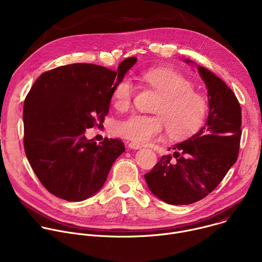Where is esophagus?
I'll return each mask as SVG.
<instances>
[{
    "instance_id": "34e87169",
    "label": "esophagus",
    "mask_w": 262,
    "mask_h": 262,
    "mask_svg": "<svg viewBox=\"0 0 262 262\" xmlns=\"http://www.w3.org/2000/svg\"><path fill=\"white\" fill-rule=\"evenodd\" d=\"M127 146H128V148H130V149H135V150H138V149H141V146L138 145V144H136V143H134V142L127 143Z\"/></svg>"
}]
</instances>
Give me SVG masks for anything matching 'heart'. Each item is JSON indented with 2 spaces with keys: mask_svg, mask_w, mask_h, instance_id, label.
<instances>
[{
  "mask_svg": "<svg viewBox=\"0 0 262 262\" xmlns=\"http://www.w3.org/2000/svg\"><path fill=\"white\" fill-rule=\"evenodd\" d=\"M141 78L161 94L154 111L158 115L133 114L114 126L115 133L136 144L151 143L163 133L184 137L197 130L206 115L205 97L193 90L192 83L181 73L170 68H152L144 71ZM134 88L128 80L120 82L113 94L115 107L126 110L133 99Z\"/></svg>",
  "mask_w": 262,
  "mask_h": 262,
  "instance_id": "obj_1",
  "label": "heart"
}]
</instances>
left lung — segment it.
<instances>
[{"instance_id": "1", "label": "left lung", "mask_w": 262, "mask_h": 262, "mask_svg": "<svg viewBox=\"0 0 262 262\" xmlns=\"http://www.w3.org/2000/svg\"><path fill=\"white\" fill-rule=\"evenodd\" d=\"M185 63L195 64L185 59ZM207 88L208 116L205 125L191 138L175 144L173 155L145 174L151 193L172 205L197 202L225 177L238 157L242 135V108L232 92L220 78L197 65ZM170 149V148H169Z\"/></svg>"}]
</instances>
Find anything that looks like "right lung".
I'll return each instance as SVG.
<instances>
[{
	"mask_svg": "<svg viewBox=\"0 0 262 262\" xmlns=\"http://www.w3.org/2000/svg\"><path fill=\"white\" fill-rule=\"evenodd\" d=\"M136 62V57L123 60L117 71L87 63L60 66L32 86L24 103L25 152L53 195L76 202L90 198L125 151L118 139L96 144L85 132L102 124L116 86Z\"/></svg>",
	"mask_w": 262,
	"mask_h": 262,
	"instance_id": "right-lung-1",
	"label": "right lung"
}]
</instances>
